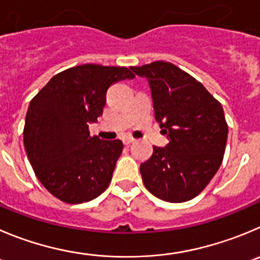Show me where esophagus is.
Returning a JSON list of instances; mask_svg holds the SVG:
<instances>
[{
	"label": "esophagus",
	"instance_id": "obj_1",
	"mask_svg": "<svg viewBox=\"0 0 260 260\" xmlns=\"http://www.w3.org/2000/svg\"><path fill=\"white\" fill-rule=\"evenodd\" d=\"M132 142H135V138H132V137H124V138H123V144H124V145H131Z\"/></svg>",
	"mask_w": 260,
	"mask_h": 260
}]
</instances>
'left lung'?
I'll return each instance as SVG.
<instances>
[{"label":"left lung","instance_id":"left-lung-1","mask_svg":"<svg viewBox=\"0 0 260 260\" xmlns=\"http://www.w3.org/2000/svg\"><path fill=\"white\" fill-rule=\"evenodd\" d=\"M149 81L155 119L168 135L140 166L144 185L156 198L183 203L207 187L223 161L229 125L219 101L192 75L168 61L133 67Z\"/></svg>","mask_w":260,"mask_h":260}]
</instances>
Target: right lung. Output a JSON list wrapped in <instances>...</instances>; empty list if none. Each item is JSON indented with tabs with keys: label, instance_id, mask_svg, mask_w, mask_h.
Segmentation results:
<instances>
[{
	"label": "right lung",
	"instance_id": "1",
	"mask_svg": "<svg viewBox=\"0 0 260 260\" xmlns=\"http://www.w3.org/2000/svg\"><path fill=\"white\" fill-rule=\"evenodd\" d=\"M133 77L124 67L78 65L53 75L31 99L24 147L36 176L51 195L81 204L108 188L123 142L92 137L88 124L103 115L109 87Z\"/></svg>",
	"mask_w": 260,
	"mask_h": 260
}]
</instances>
